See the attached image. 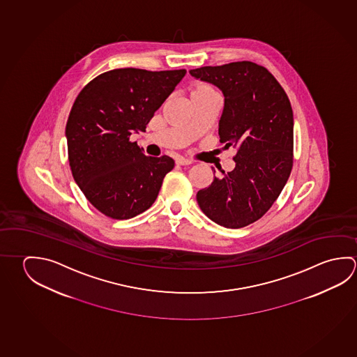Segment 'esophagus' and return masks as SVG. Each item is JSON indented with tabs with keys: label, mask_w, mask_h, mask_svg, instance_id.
Instances as JSON below:
<instances>
[{
	"label": "esophagus",
	"mask_w": 357,
	"mask_h": 357,
	"mask_svg": "<svg viewBox=\"0 0 357 357\" xmlns=\"http://www.w3.org/2000/svg\"><path fill=\"white\" fill-rule=\"evenodd\" d=\"M176 163L178 164V165H189V164H192V160L185 159V158L178 157L176 159Z\"/></svg>",
	"instance_id": "obj_1"
}]
</instances>
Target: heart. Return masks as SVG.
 I'll use <instances>...</instances> for the list:
<instances>
[{
  "label": "heart",
  "instance_id": "heart-1",
  "mask_svg": "<svg viewBox=\"0 0 357 357\" xmlns=\"http://www.w3.org/2000/svg\"><path fill=\"white\" fill-rule=\"evenodd\" d=\"M212 95H218V93L209 82H197V84H194L193 88L190 89V99L206 98V96H212Z\"/></svg>",
  "mask_w": 357,
  "mask_h": 357
}]
</instances>
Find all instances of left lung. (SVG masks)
<instances>
[{
    "instance_id": "obj_1",
    "label": "left lung",
    "mask_w": 357,
    "mask_h": 357,
    "mask_svg": "<svg viewBox=\"0 0 357 357\" xmlns=\"http://www.w3.org/2000/svg\"><path fill=\"white\" fill-rule=\"evenodd\" d=\"M225 95L220 144L236 148V168L197 193L206 217L225 228L262 218L294 167V113L286 91L264 66L236 61L190 70Z\"/></svg>"
}]
</instances>
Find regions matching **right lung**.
Segmentation results:
<instances>
[{"mask_svg": "<svg viewBox=\"0 0 357 357\" xmlns=\"http://www.w3.org/2000/svg\"><path fill=\"white\" fill-rule=\"evenodd\" d=\"M187 70L124 68L85 85L66 123L70 169L86 199L109 218L129 219L157 199L174 160L148 157L132 142Z\"/></svg>", "mask_w": 357, "mask_h": 357, "instance_id": "add662e5", "label": "right lung"}]
</instances>
